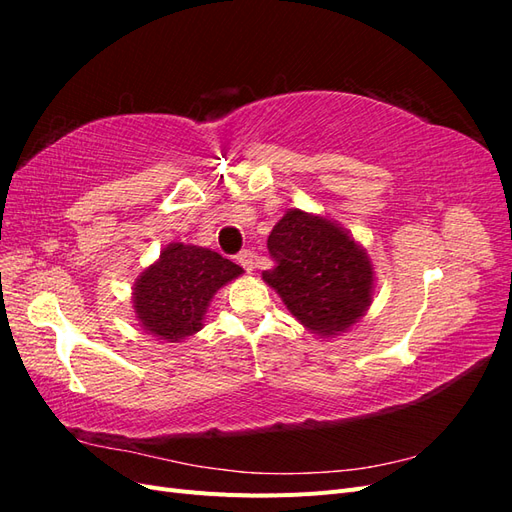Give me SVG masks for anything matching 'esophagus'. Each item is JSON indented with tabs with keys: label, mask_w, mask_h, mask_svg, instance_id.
<instances>
[{
	"label": "esophagus",
	"mask_w": 512,
	"mask_h": 512,
	"mask_svg": "<svg viewBox=\"0 0 512 512\" xmlns=\"http://www.w3.org/2000/svg\"><path fill=\"white\" fill-rule=\"evenodd\" d=\"M237 260H239V265L245 269V271H254L256 269V265H258V256L254 254V252H250V250H243L239 256H237Z\"/></svg>",
	"instance_id": "34e87169"
}]
</instances>
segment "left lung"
Returning <instances> with one entry per match:
<instances>
[{"instance_id": "1", "label": "left lung", "mask_w": 512, "mask_h": 512, "mask_svg": "<svg viewBox=\"0 0 512 512\" xmlns=\"http://www.w3.org/2000/svg\"><path fill=\"white\" fill-rule=\"evenodd\" d=\"M275 267L262 271L290 314L318 335H337L371 305L374 265L348 232L322 215L288 209L271 230Z\"/></svg>"}]
</instances>
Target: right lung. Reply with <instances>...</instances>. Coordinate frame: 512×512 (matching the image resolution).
Returning a JSON list of instances; mask_svg holds the SVG:
<instances>
[{"mask_svg": "<svg viewBox=\"0 0 512 512\" xmlns=\"http://www.w3.org/2000/svg\"><path fill=\"white\" fill-rule=\"evenodd\" d=\"M243 269L198 245L168 243L134 282V314L141 329L164 342H181L203 329L209 301Z\"/></svg>", "mask_w": 512, "mask_h": 512, "instance_id": "obj_1", "label": "right lung"}]
</instances>
